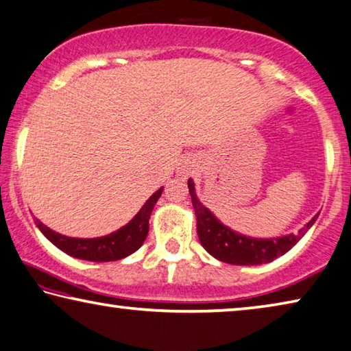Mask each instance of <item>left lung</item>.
Returning a JSON list of instances; mask_svg holds the SVG:
<instances>
[{
    "mask_svg": "<svg viewBox=\"0 0 351 351\" xmlns=\"http://www.w3.org/2000/svg\"><path fill=\"white\" fill-rule=\"evenodd\" d=\"M189 193L197 215V232L203 248L215 259L232 265H259L280 258L287 253L302 239L311 226L315 223L319 214L314 215L297 234L281 237L259 239L236 232L230 226L221 223L214 213L199 202L192 178L187 181Z\"/></svg>",
    "mask_w": 351,
    "mask_h": 351,
    "instance_id": "1",
    "label": "left lung"
}]
</instances>
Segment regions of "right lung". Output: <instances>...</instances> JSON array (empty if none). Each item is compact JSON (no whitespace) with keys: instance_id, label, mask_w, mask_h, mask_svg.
I'll use <instances>...</instances> for the list:
<instances>
[{"instance_id":"obj_1","label":"right lung","mask_w":351,"mask_h":351,"mask_svg":"<svg viewBox=\"0 0 351 351\" xmlns=\"http://www.w3.org/2000/svg\"><path fill=\"white\" fill-rule=\"evenodd\" d=\"M164 189L160 187L149 197L141 210L134 215V219L128 221L120 230L110 232L108 236L80 239L69 237L53 231L51 228L43 225L40 220L36 219V225L42 234L45 236L53 245L62 250L64 253L73 256L77 259L92 261V263H109V261H119L126 256L132 254L142 247L148 234V220L153 213L154 204L158 203L159 197L162 195Z\"/></svg>"}]
</instances>
